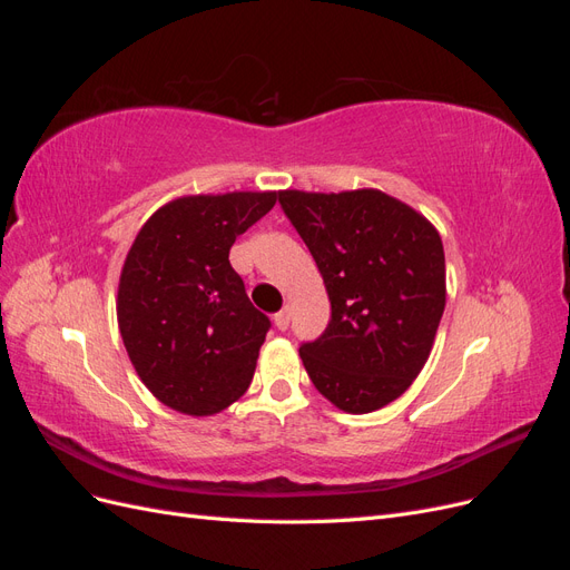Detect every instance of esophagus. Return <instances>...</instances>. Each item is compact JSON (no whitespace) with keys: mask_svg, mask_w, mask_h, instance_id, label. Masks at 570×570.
<instances>
[{"mask_svg":"<svg viewBox=\"0 0 570 570\" xmlns=\"http://www.w3.org/2000/svg\"><path fill=\"white\" fill-rule=\"evenodd\" d=\"M273 323H275V327H278V331H287V325H289V308H283V312H278L273 316Z\"/></svg>","mask_w":570,"mask_h":570,"instance_id":"esophagus-1","label":"esophagus"}]
</instances>
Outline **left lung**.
<instances>
[{"instance_id": "8db88e82", "label": "left lung", "mask_w": 570, "mask_h": 570, "mask_svg": "<svg viewBox=\"0 0 570 570\" xmlns=\"http://www.w3.org/2000/svg\"><path fill=\"white\" fill-rule=\"evenodd\" d=\"M278 199L333 308L325 333L299 347L308 377L340 411L387 406L433 350L446 302L440 233L373 187L331 195L283 189Z\"/></svg>"}]
</instances>
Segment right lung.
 Wrapping results in <instances>:
<instances>
[{
	"instance_id": "right-lung-1",
	"label": "right lung",
	"mask_w": 570,
	"mask_h": 570,
	"mask_svg": "<svg viewBox=\"0 0 570 570\" xmlns=\"http://www.w3.org/2000/svg\"><path fill=\"white\" fill-rule=\"evenodd\" d=\"M278 195H185L137 233L116 316L130 364L164 406L214 416L247 392L271 321L249 302L228 254Z\"/></svg>"
}]
</instances>
